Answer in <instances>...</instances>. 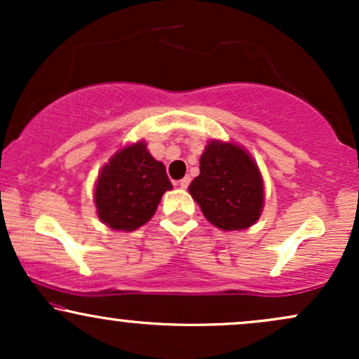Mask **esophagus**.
<instances>
[{
	"label": "esophagus",
	"instance_id": "34e87169",
	"mask_svg": "<svg viewBox=\"0 0 359 359\" xmlns=\"http://www.w3.org/2000/svg\"><path fill=\"white\" fill-rule=\"evenodd\" d=\"M189 184H191V179H189V177H184V179L180 180V182H179L180 189H187V187H189Z\"/></svg>",
	"mask_w": 359,
	"mask_h": 359
}]
</instances>
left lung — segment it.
<instances>
[{
    "label": "left lung",
    "instance_id": "1",
    "mask_svg": "<svg viewBox=\"0 0 359 359\" xmlns=\"http://www.w3.org/2000/svg\"><path fill=\"white\" fill-rule=\"evenodd\" d=\"M201 174L189 185L204 217L222 231L248 229L265 205V184L248 150L211 140L201 155Z\"/></svg>",
    "mask_w": 359,
    "mask_h": 359
}]
</instances>
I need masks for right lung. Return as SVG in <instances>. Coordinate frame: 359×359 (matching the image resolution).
I'll use <instances>...</instances> for the list:
<instances>
[{
    "label": "right lung",
    "mask_w": 359,
    "mask_h": 359,
    "mask_svg": "<svg viewBox=\"0 0 359 359\" xmlns=\"http://www.w3.org/2000/svg\"><path fill=\"white\" fill-rule=\"evenodd\" d=\"M165 165L150 155L147 142L130 143L104 163L94 185L96 214L114 231L130 233L154 216L170 191Z\"/></svg>",
    "instance_id": "obj_1"
}]
</instances>
